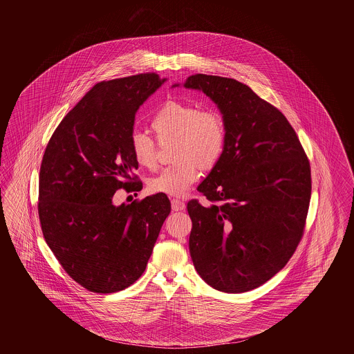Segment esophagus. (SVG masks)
I'll return each mask as SVG.
<instances>
[{
  "instance_id": "34e87169",
  "label": "esophagus",
  "mask_w": 354,
  "mask_h": 354,
  "mask_svg": "<svg viewBox=\"0 0 354 354\" xmlns=\"http://www.w3.org/2000/svg\"><path fill=\"white\" fill-rule=\"evenodd\" d=\"M172 210L174 212H182L185 209V204L180 201V200H178V198H174L171 201Z\"/></svg>"
}]
</instances>
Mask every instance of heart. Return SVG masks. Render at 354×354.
I'll list each match as a JSON object with an SVG mask.
<instances>
[{"mask_svg":"<svg viewBox=\"0 0 354 354\" xmlns=\"http://www.w3.org/2000/svg\"><path fill=\"white\" fill-rule=\"evenodd\" d=\"M158 141L175 140V163L151 178V192L179 197L187 192L204 170H212L222 158L227 141L225 119L215 109H200L196 104L171 100L154 114L150 122ZM132 156L138 165L157 167L156 142L142 132L129 138Z\"/></svg>","mask_w":354,"mask_h":354,"instance_id":"b5f03b06","label":"heart"}]
</instances>
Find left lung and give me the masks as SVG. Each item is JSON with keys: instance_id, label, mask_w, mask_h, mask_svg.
I'll return each instance as SVG.
<instances>
[{"instance_id": "left-lung-1", "label": "left lung", "mask_w": 354, "mask_h": 354, "mask_svg": "<svg viewBox=\"0 0 354 354\" xmlns=\"http://www.w3.org/2000/svg\"><path fill=\"white\" fill-rule=\"evenodd\" d=\"M183 86L210 97L227 129L225 153L197 188L210 204L187 205L193 265L214 290H254L287 265L300 243L310 163L283 113L249 86L205 74Z\"/></svg>"}]
</instances>
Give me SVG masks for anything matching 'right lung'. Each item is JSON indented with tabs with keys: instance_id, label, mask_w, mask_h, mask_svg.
Masks as SVG:
<instances>
[{
	"instance_id": "right-lung-1",
	"label": "right lung",
	"mask_w": 354,
	"mask_h": 354,
	"mask_svg": "<svg viewBox=\"0 0 354 354\" xmlns=\"http://www.w3.org/2000/svg\"><path fill=\"white\" fill-rule=\"evenodd\" d=\"M166 79L154 73L97 83L54 131L39 176L44 239L64 271L91 292L113 293L145 271L171 212L166 194L117 206L140 191L129 138L135 114Z\"/></svg>"
}]
</instances>
